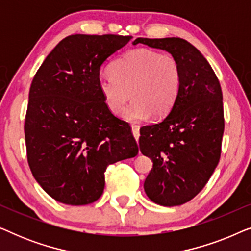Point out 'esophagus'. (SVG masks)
Wrapping results in <instances>:
<instances>
[{"label": "esophagus", "instance_id": "esophagus-1", "mask_svg": "<svg viewBox=\"0 0 251 251\" xmlns=\"http://www.w3.org/2000/svg\"><path fill=\"white\" fill-rule=\"evenodd\" d=\"M131 130H132V135H133V137H135V139H136V142L138 143V139H139V126H137V125H132L131 126Z\"/></svg>", "mask_w": 251, "mask_h": 251}]
</instances>
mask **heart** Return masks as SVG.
<instances>
[{
	"mask_svg": "<svg viewBox=\"0 0 251 251\" xmlns=\"http://www.w3.org/2000/svg\"><path fill=\"white\" fill-rule=\"evenodd\" d=\"M183 84V70L177 58L151 49H133L116 59L111 74L98 77V87L114 115L123 111L126 121H143L152 114L161 118L174 107Z\"/></svg>",
	"mask_w": 251,
	"mask_h": 251,
	"instance_id": "b5f03b06",
	"label": "heart"
}]
</instances>
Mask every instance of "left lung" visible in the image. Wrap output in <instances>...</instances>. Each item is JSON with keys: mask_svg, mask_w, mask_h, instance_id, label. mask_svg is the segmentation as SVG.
Returning a JSON list of instances; mask_svg holds the SVG:
<instances>
[{"mask_svg": "<svg viewBox=\"0 0 251 251\" xmlns=\"http://www.w3.org/2000/svg\"><path fill=\"white\" fill-rule=\"evenodd\" d=\"M138 43L168 51L183 70L180 94L169 114L142 126L139 137L140 152L153 161L145 193L157 204L175 207L200 193L221 159L222 89L207 59L186 40L138 37L132 42Z\"/></svg>", "mask_w": 251, "mask_h": 251, "instance_id": "obj_1", "label": "left lung"}]
</instances>
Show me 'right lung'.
<instances>
[{"mask_svg": "<svg viewBox=\"0 0 251 251\" xmlns=\"http://www.w3.org/2000/svg\"><path fill=\"white\" fill-rule=\"evenodd\" d=\"M131 39L65 37L33 78L24 126L27 161L41 187L61 203L97 201L109 164L138 154L131 126L112 114L98 87L101 65Z\"/></svg>", "mask_w": 251, "mask_h": 251, "instance_id": "add662e5", "label": "right lung"}]
</instances>
